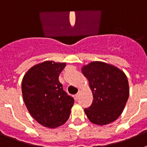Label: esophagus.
I'll return each instance as SVG.
<instances>
[{
  "label": "esophagus",
  "instance_id": "1",
  "mask_svg": "<svg viewBox=\"0 0 147 147\" xmlns=\"http://www.w3.org/2000/svg\"><path fill=\"white\" fill-rule=\"evenodd\" d=\"M79 98H80V93H78L77 94L75 95V99L78 100L79 99Z\"/></svg>",
  "mask_w": 147,
  "mask_h": 147
}]
</instances>
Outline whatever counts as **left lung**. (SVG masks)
Instances as JSON below:
<instances>
[{
  "instance_id": "obj_1",
  "label": "left lung",
  "mask_w": 147,
  "mask_h": 147,
  "mask_svg": "<svg viewBox=\"0 0 147 147\" xmlns=\"http://www.w3.org/2000/svg\"><path fill=\"white\" fill-rule=\"evenodd\" d=\"M82 72L89 82L92 105L85 109L90 121L97 125L112 123L123 112L129 97L128 80L121 70L103 62H92Z\"/></svg>"
}]
</instances>
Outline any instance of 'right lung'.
<instances>
[{"instance_id":"obj_1","label":"right lung","mask_w":147,"mask_h":147,"mask_svg":"<svg viewBox=\"0 0 147 147\" xmlns=\"http://www.w3.org/2000/svg\"><path fill=\"white\" fill-rule=\"evenodd\" d=\"M65 65V62L45 61L31 67L22 80L23 101L28 112L45 127L56 128L64 124L74 103L59 81Z\"/></svg>"}]
</instances>
